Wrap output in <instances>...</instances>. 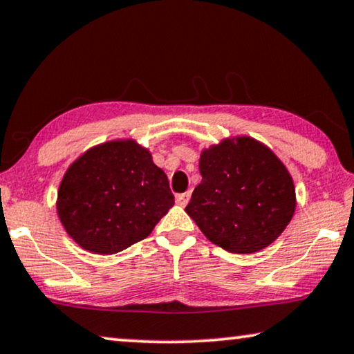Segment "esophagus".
<instances>
[{"instance_id": "1", "label": "esophagus", "mask_w": 354, "mask_h": 354, "mask_svg": "<svg viewBox=\"0 0 354 354\" xmlns=\"http://www.w3.org/2000/svg\"><path fill=\"white\" fill-rule=\"evenodd\" d=\"M188 201H189V192H187V193H182V194H177L176 203L178 204V206L185 207L187 204H188Z\"/></svg>"}]
</instances>
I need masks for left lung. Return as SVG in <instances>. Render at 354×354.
<instances>
[{"label":"left lung","instance_id":"obj_1","mask_svg":"<svg viewBox=\"0 0 354 354\" xmlns=\"http://www.w3.org/2000/svg\"><path fill=\"white\" fill-rule=\"evenodd\" d=\"M203 180L185 207L204 236L234 254L259 252L281 236L297 198L284 162L265 143L234 136L203 148Z\"/></svg>","mask_w":354,"mask_h":354}]
</instances>
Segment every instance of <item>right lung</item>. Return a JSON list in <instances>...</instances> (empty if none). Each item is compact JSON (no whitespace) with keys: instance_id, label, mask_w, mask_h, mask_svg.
<instances>
[{"instance_id":"right-lung-1","label":"right lung","mask_w":354,"mask_h":354,"mask_svg":"<svg viewBox=\"0 0 354 354\" xmlns=\"http://www.w3.org/2000/svg\"><path fill=\"white\" fill-rule=\"evenodd\" d=\"M172 206L167 176L136 139L88 148L66 167L55 201L66 234L100 255L147 238Z\"/></svg>"}]
</instances>
